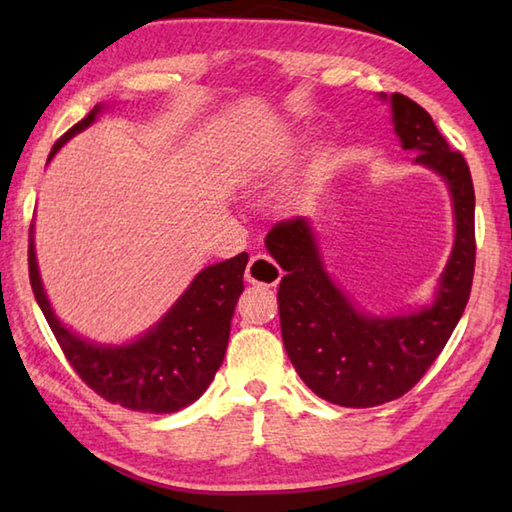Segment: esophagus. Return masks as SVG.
Listing matches in <instances>:
<instances>
[{
  "mask_svg": "<svg viewBox=\"0 0 512 512\" xmlns=\"http://www.w3.org/2000/svg\"><path fill=\"white\" fill-rule=\"evenodd\" d=\"M281 268L266 255H253L246 266V281L257 286H277L281 279Z\"/></svg>",
  "mask_w": 512,
  "mask_h": 512,
  "instance_id": "34e87169",
  "label": "esophagus"
}]
</instances>
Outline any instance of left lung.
Here are the masks:
<instances>
[{
  "label": "left lung",
  "instance_id": "left-lung-1",
  "mask_svg": "<svg viewBox=\"0 0 512 512\" xmlns=\"http://www.w3.org/2000/svg\"><path fill=\"white\" fill-rule=\"evenodd\" d=\"M391 107L400 147L416 165L444 180L455 239L429 306L411 312H365L334 284L310 217L279 222L266 235L268 253L286 270L279 284L281 339L314 394L341 407L396 400L433 365L471 295L475 268V191L460 151H451L433 118L402 94H380Z\"/></svg>",
  "mask_w": 512,
  "mask_h": 512
}]
</instances>
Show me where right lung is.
Segmentation results:
<instances>
[{
    "mask_svg": "<svg viewBox=\"0 0 512 512\" xmlns=\"http://www.w3.org/2000/svg\"><path fill=\"white\" fill-rule=\"evenodd\" d=\"M103 110L105 105H96L81 123L63 134L54 143L48 162L72 136L88 129ZM246 264L248 255L239 253L200 270L178 301L138 339L121 345L94 343L70 330L54 314L37 266L35 224H30V286L65 358L96 394L132 411H180L211 385L224 361L237 299L244 292Z\"/></svg>",
    "mask_w": 512,
    "mask_h": 512,
    "instance_id": "add662e5",
    "label": "right lung"
}]
</instances>
